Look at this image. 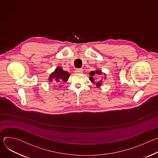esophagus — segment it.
<instances>
[{
  "mask_svg": "<svg viewBox=\"0 0 158 158\" xmlns=\"http://www.w3.org/2000/svg\"><path fill=\"white\" fill-rule=\"evenodd\" d=\"M82 71H83L82 69H77L76 70V72L77 73H82Z\"/></svg>",
  "mask_w": 158,
  "mask_h": 158,
  "instance_id": "1",
  "label": "esophagus"
}]
</instances>
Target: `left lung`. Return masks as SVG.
<instances>
[{"instance_id":"obj_1","label":"left lung","mask_w":158,"mask_h":158,"mask_svg":"<svg viewBox=\"0 0 158 158\" xmlns=\"http://www.w3.org/2000/svg\"><path fill=\"white\" fill-rule=\"evenodd\" d=\"M101 73H102V72H101L100 71H96L91 72V73H90V75H91L92 77H90V80H91V81L92 82H94V78H93V76H94L96 74H97V75H101ZM101 82H102L101 81H98V82H94V84H95V83H96V84L97 87H99V86H101Z\"/></svg>"}]
</instances>
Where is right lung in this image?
Segmentation results:
<instances>
[{"instance_id": "1", "label": "right lung", "mask_w": 158, "mask_h": 158, "mask_svg": "<svg viewBox=\"0 0 158 158\" xmlns=\"http://www.w3.org/2000/svg\"><path fill=\"white\" fill-rule=\"evenodd\" d=\"M69 76L70 74L66 71H64L61 67H57L55 71L51 74V76L49 77V81L51 82L54 81L56 84L59 85L63 82H66L68 80Z\"/></svg>"}]
</instances>
